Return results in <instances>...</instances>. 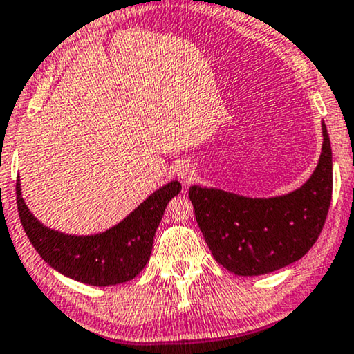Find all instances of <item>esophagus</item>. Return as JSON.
I'll return each mask as SVG.
<instances>
[{"mask_svg": "<svg viewBox=\"0 0 354 354\" xmlns=\"http://www.w3.org/2000/svg\"><path fill=\"white\" fill-rule=\"evenodd\" d=\"M177 176H178V178H180V180L183 182V183H188L192 180V178L195 177V167L192 166L190 162H180V164H177Z\"/></svg>", "mask_w": 354, "mask_h": 354, "instance_id": "1", "label": "esophagus"}]
</instances>
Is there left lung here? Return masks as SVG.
I'll use <instances>...</instances> for the list:
<instances>
[{
  "mask_svg": "<svg viewBox=\"0 0 354 354\" xmlns=\"http://www.w3.org/2000/svg\"><path fill=\"white\" fill-rule=\"evenodd\" d=\"M322 153L312 176L286 195L252 198L192 185L195 218L219 265L237 277H259L302 259L315 244L332 201V146L322 122Z\"/></svg>",
  "mask_w": 354,
  "mask_h": 354,
  "instance_id": "left-lung-1",
  "label": "left lung"
}]
</instances>
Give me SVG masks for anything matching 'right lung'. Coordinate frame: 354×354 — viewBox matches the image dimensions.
<instances>
[{
    "label": "right lung",
    "mask_w": 354,
    "mask_h": 354,
    "mask_svg": "<svg viewBox=\"0 0 354 354\" xmlns=\"http://www.w3.org/2000/svg\"><path fill=\"white\" fill-rule=\"evenodd\" d=\"M180 188L177 180L166 183L115 226L91 236H73L44 226L27 208L19 178L17 211L30 244L53 270L91 286H115L130 281L146 267L166 206Z\"/></svg>",
    "instance_id": "1"
}]
</instances>
